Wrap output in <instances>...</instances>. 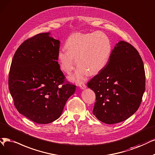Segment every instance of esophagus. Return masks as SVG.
I'll list each match as a JSON object with an SVG mask.
<instances>
[{
  "instance_id": "1",
  "label": "esophagus",
  "mask_w": 155,
  "mask_h": 155,
  "mask_svg": "<svg viewBox=\"0 0 155 155\" xmlns=\"http://www.w3.org/2000/svg\"><path fill=\"white\" fill-rule=\"evenodd\" d=\"M79 87H81L82 89H84L86 88V85L84 84H81L79 85Z\"/></svg>"
}]
</instances>
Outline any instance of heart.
Segmentation results:
<instances>
[{
	"label": "heart",
	"instance_id": "1",
	"mask_svg": "<svg viewBox=\"0 0 155 155\" xmlns=\"http://www.w3.org/2000/svg\"><path fill=\"white\" fill-rule=\"evenodd\" d=\"M65 48L58 54L61 70L70 74L77 64L78 65L71 81L80 83L86 78L88 73L94 75L98 73L107 64L112 53V44L106 34L102 32L74 33L68 37Z\"/></svg>",
	"mask_w": 155,
	"mask_h": 155
}]
</instances>
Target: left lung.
I'll return each mask as SVG.
<instances>
[{
    "label": "left lung",
    "mask_w": 155,
    "mask_h": 155,
    "mask_svg": "<svg viewBox=\"0 0 155 155\" xmlns=\"http://www.w3.org/2000/svg\"><path fill=\"white\" fill-rule=\"evenodd\" d=\"M87 86L96 94L93 112L98 120L112 124L129 118L138 110L145 91V70L138 51L119 42L107 66Z\"/></svg>",
    "instance_id": "left-lung-1"
}]
</instances>
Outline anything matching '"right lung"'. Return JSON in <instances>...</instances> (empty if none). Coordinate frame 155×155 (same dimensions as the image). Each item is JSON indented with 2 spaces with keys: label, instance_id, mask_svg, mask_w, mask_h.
Instances as JSON below:
<instances>
[{
  "label": "right lung",
  "instance_id": "1",
  "mask_svg": "<svg viewBox=\"0 0 155 155\" xmlns=\"http://www.w3.org/2000/svg\"><path fill=\"white\" fill-rule=\"evenodd\" d=\"M60 41L40 33L16 50L9 73V90L21 114L38 124L58 119L76 85L65 79L58 60Z\"/></svg>",
  "mask_w": 155,
  "mask_h": 155
}]
</instances>
